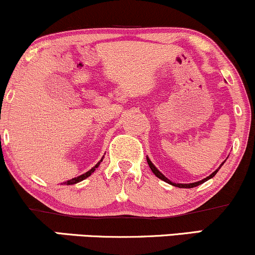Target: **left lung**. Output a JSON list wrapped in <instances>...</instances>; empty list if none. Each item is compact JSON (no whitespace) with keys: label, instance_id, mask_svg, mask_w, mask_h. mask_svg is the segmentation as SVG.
Wrapping results in <instances>:
<instances>
[{"label":"left lung","instance_id":"left-lung-1","mask_svg":"<svg viewBox=\"0 0 255 255\" xmlns=\"http://www.w3.org/2000/svg\"><path fill=\"white\" fill-rule=\"evenodd\" d=\"M146 159H147V163H148V165H150V168H151V170H152V172H153L154 175H156V176L158 177V178H160V180H163L164 181V182H166V183H170L171 186H175V187H178V188H193V187H197V186H199V184H201V183H204V182H206L207 180H210V178H212L213 176H215L216 174H217L218 172V170L219 169H221V166L224 164V162L222 163L221 165H219V168H217L216 169L215 171L212 172L211 175H210V176H207V177H205V178H203V180H200V181H198V182H193V183H175V182H171L170 180H169V178H166L164 175L162 174V172H160L159 170H158V169L156 168V166H154V164L153 163L151 162L150 160V158L148 157H146Z\"/></svg>","mask_w":255,"mask_h":255}]
</instances>
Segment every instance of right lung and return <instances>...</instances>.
I'll list each match as a JSON object with an SVG mask.
<instances>
[{"mask_svg": "<svg viewBox=\"0 0 255 255\" xmlns=\"http://www.w3.org/2000/svg\"><path fill=\"white\" fill-rule=\"evenodd\" d=\"M103 158H104V156L102 157V159L99 160V162L97 163V164H96L95 166H93L92 169H90L89 171L87 172H85V174H83V175H80V176H77V177H74V178H72V180H69V181H67V182H63L64 184H67V186H69V184H75V183H78V182H81V181L83 180H85V178H87L89 176H91V175L93 174V172H95V170H96V168H98L99 166V164H101V162L102 160H103Z\"/></svg>", "mask_w": 255, "mask_h": 255, "instance_id": "1", "label": "right lung"}]
</instances>
